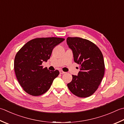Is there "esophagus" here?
I'll return each instance as SVG.
<instances>
[{
  "mask_svg": "<svg viewBox=\"0 0 124 124\" xmlns=\"http://www.w3.org/2000/svg\"><path fill=\"white\" fill-rule=\"evenodd\" d=\"M60 74H65V72L63 71L62 70H60Z\"/></svg>",
  "mask_w": 124,
  "mask_h": 124,
  "instance_id": "1",
  "label": "esophagus"
}]
</instances>
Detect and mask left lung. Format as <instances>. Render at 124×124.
<instances>
[{
  "instance_id": "8db88e82",
  "label": "left lung",
  "mask_w": 124,
  "mask_h": 124,
  "mask_svg": "<svg viewBox=\"0 0 124 124\" xmlns=\"http://www.w3.org/2000/svg\"><path fill=\"white\" fill-rule=\"evenodd\" d=\"M67 43L73 53L75 62L81 65V71L77 76L72 75V81L67 86L76 96L88 97L97 90L104 77L103 54L95 44L84 39L68 37Z\"/></svg>"
}]
</instances>
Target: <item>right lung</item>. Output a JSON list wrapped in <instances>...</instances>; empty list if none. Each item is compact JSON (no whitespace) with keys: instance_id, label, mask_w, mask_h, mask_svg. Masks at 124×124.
<instances>
[{"instance_id":"1","label":"right lung","mask_w":124,"mask_h":124,"mask_svg":"<svg viewBox=\"0 0 124 124\" xmlns=\"http://www.w3.org/2000/svg\"><path fill=\"white\" fill-rule=\"evenodd\" d=\"M65 39L60 38H36L27 42L16 53L14 68L16 78L23 90L31 96H40L50 88L59 70L43 68L52 50Z\"/></svg>"}]
</instances>
